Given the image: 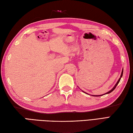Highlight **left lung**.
<instances>
[{
    "instance_id": "1",
    "label": "left lung",
    "mask_w": 133,
    "mask_h": 133,
    "mask_svg": "<svg viewBox=\"0 0 133 133\" xmlns=\"http://www.w3.org/2000/svg\"><path fill=\"white\" fill-rule=\"evenodd\" d=\"M123 69H122V72H121V77H120V78H119V79H118V82H117V83L115 84V85L114 86V87L113 88H112L111 90H110V91H109V92H106V93H105V94H103V95H92V96H95V97H99V96H102V95H105V94H109V93H110L111 92H112V91H113V90L115 89V87H117V86L118 85V84L119 83V81H120V80H121V78H122V75H123ZM82 91L83 92H84L85 93V94H87V92H84V91H83V90H82Z\"/></svg>"
}]
</instances>
